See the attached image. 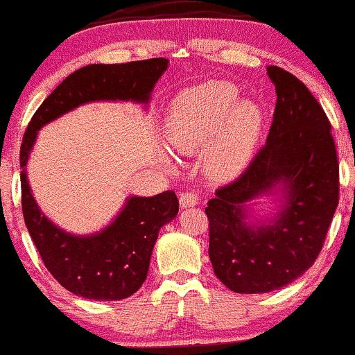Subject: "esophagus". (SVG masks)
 <instances>
[{
  "label": "esophagus",
  "mask_w": 355,
  "mask_h": 355,
  "mask_svg": "<svg viewBox=\"0 0 355 355\" xmlns=\"http://www.w3.org/2000/svg\"><path fill=\"white\" fill-rule=\"evenodd\" d=\"M200 203V195L193 191H185L180 195V206L182 208H190V206H195Z\"/></svg>",
  "instance_id": "obj_1"
}]
</instances>
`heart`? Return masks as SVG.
I'll use <instances>...</instances> for the list:
<instances>
[{"label": "heart", "mask_w": 355, "mask_h": 355, "mask_svg": "<svg viewBox=\"0 0 355 355\" xmlns=\"http://www.w3.org/2000/svg\"><path fill=\"white\" fill-rule=\"evenodd\" d=\"M239 101V89L230 82H206L187 89L172 103L168 141L183 154L211 147L209 168L227 180L244 168L262 131V111Z\"/></svg>", "instance_id": "obj_1"}]
</instances>
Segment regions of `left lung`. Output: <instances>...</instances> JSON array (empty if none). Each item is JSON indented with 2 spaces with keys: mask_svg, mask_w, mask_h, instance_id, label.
Wrapping results in <instances>:
<instances>
[{
  "mask_svg": "<svg viewBox=\"0 0 355 355\" xmlns=\"http://www.w3.org/2000/svg\"><path fill=\"white\" fill-rule=\"evenodd\" d=\"M277 103L267 142L248 168L219 187L205 208L209 260L236 293H267L315 263L339 203V162L331 123L302 80L267 67ZM278 182L287 203L272 223L248 227L245 200Z\"/></svg>",
  "mask_w": 355,
  "mask_h": 355,
  "instance_id": "1",
  "label": "left lung"
}]
</instances>
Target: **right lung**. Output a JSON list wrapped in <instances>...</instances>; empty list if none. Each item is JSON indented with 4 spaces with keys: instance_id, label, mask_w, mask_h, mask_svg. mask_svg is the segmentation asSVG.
<instances>
[{
    "instance_id": "obj_1",
    "label": "right lung",
    "mask_w": 355,
    "mask_h": 355,
    "mask_svg": "<svg viewBox=\"0 0 355 355\" xmlns=\"http://www.w3.org/2000/svg\"><path fill=\"white\" fill-rule=\"evenodd\" d=\"M168 58L128 64H92L75 70L53 89L31 118L22 136L21 206L31 239L52 277L71 293L88 300L116 302L141 288L149 272L160 227L178 213V198L167 190L150 198L128 200L119 216L100 234H67L40 213L31 195L26 164L37 131L78 105L96 100L147 101Z\"/></svg>"
}]
</instances>
